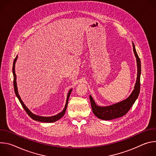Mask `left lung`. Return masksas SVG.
Masks as SVG:
<instances>
[{"instance_id": "8db88e82", "label": "left lung", "mask_w": 156, "mask_h": 156, "mask_svg": "<svg viewBox=\"0 0 156 156\" xmlns=\"http://www.w3.org/2000/svg\"><path fill=\"white\" fill-rule=\"evenodd\" d=\"M133 52L136 58L137 63V78L136 83L131 94L125 100L108 106H99L97 105L93 98L90 95V99L93 112L94 114L99 119L110 120L117 119L125 115L134 104L137 99L140 91V76H141V61L136 51L135 44L132 42Z\"/></svg>"}]
</instances>
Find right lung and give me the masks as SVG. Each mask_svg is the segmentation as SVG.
I'll return each instance as SVG.
<instances>
[{
    "label": "right lung",
    "mask_w": 156,
    "mask_h": 156,
    "mask_svg": "<svg viewBox=\"0 0 156 156\" xmlns=\"http://www.w3.org/2000/svg\"><path fill=\"white\" fill-rule=\"evenodd\" d=\"M17 57L18 55H16V58H15L14 61H13V69H12V72H13V87H14V90H15V93L17 97V98L18 99L20 102L21 103L22 107H23V108L25 109V110L26 111V112L28 114V115L34 120L36 121H38V122H44V123H52V122H55L57 120H58L60 119H61L65 114V111L66 109V107H67V105H68V102H69V97L70 96V94L72 93V89H70V90L69 91L67 97H66V104L65 105L64 108L63 109V110L61 112L58 113V114L54 115V116H51V117H43V116H39V115H37L36 114H34L33 113H32L31 111L30 110V109L25 105L24 102L22 101L20 95L18 94V87H17V84H16V75L15 74V63L16 62L17 60Z\"/></svg>",
    "instance_id": "obj_1"
}]
</instances>
